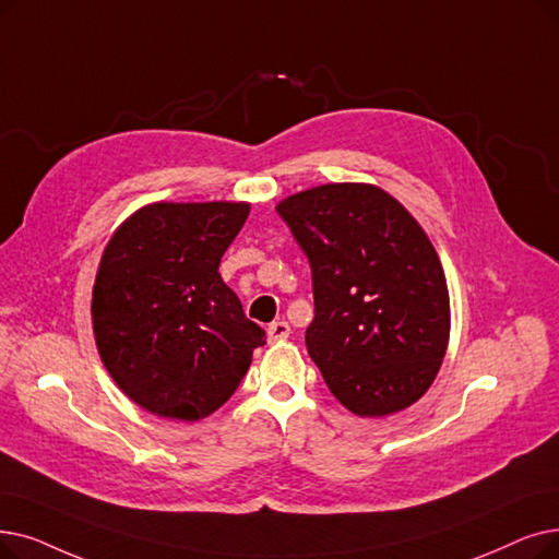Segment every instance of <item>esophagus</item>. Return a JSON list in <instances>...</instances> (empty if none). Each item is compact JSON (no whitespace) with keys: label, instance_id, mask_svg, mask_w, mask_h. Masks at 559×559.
Instances as JSON below:
<instances>
[{"label":"esophagus","instance_id":"obj_1","mask_svg":"<svg viewBox=\"0 0 559 559\" xmlns=\"http://www.w3.org/2000/svg\"><path fill=\"white\" fill-rule=\"evenodd\" d=\"M289 333H293V329H289V324L283 320L266 326V340H270V343H281V340L289 337Z\"/></svg>","mask_w":559,"mask_h":559}]
</instances>
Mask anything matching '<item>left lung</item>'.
Segmentation results:
<instances>
[{
  "label": "left lung",
  "instance_id": "left-lung-1",
  "mask_svg": "<svg viewBox=\"0 0 559 559\" xmlns=\"http://www.w3.org/2000/svg\"><path fill=\"white\" fill-rule=\"evenodd\" d=\"M276 212L310 262L306 347L329 391L360 418L418 402L450 340L445 274L420 224L362 182L293 193Z\"/></svg>",
  "mask_w": 559,
  "mask_h": 559
}]
</instances>
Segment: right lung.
I'll list each match as a JSON object with an SVG mask.
<instances>
[{"label": "right lung", "instance_id": "obj_1", "mask_svg": "<svg viewBox=\"0 0 559 559\" xmlns=\"http://www.w3.org/2000/svg\"><path fill=\"white\" fill-rule=\"evenodd\" d=\"M249 203H151L118 226L93 285V335L107 372L153 416L201 420L245 379L264 331L247 320L219 262Z\"/></svg>", "mask_w": 559, "mask_h": 559}]
</instances>
